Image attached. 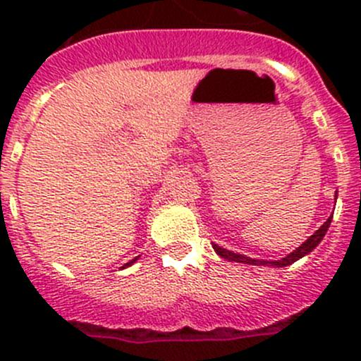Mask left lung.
Masks as SVG:
<instances>
[{
  "mask_svg": "<svg viewBox=\"0 0 361 361\" xmlns=\"http://www.w3.org/2000/svg\"><path fill=\"white\" fill-rule=\"evenodd\" d=\"M336 199H337V195H336ZM330 221H332V216H330L329 220H326L325 224H323L322 227H319L318 231H316L314 234H312L311 238H309L307 241L304 243V245L298 246V248L295 250L293 253H290L288 257L283 258V260H276V262L253 260V258L243 257V255H239V253H232V251L220 248V246H216V245H213V250L216 251V253L220 255L221 258H225V260H231V262H241V264H251V265H276V267H286V265H292L293 262H297L298 258H302V257H305V255H307V253H311V251L314 250L316 246L319 245V243H322V239L325 238L326 231H329Z\"/></svg>",
  "mask_w": 361,
  "mask_h": 361,
  "instance_id": "obj_1",
  "label": "left lung"
}]
</instances>
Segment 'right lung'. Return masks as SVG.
I'll return each instance as SVG.
<instances>
[{
  "label": "right lung",
  "instance_id": "add662e5",
  "mask_svg": "<svg viewBox=\"0 0 361 361\" xmlns=\"http://www.w3.org/2000/svg\"><path fill=\"white\" fill-rule=\"evenodd\" d=\"M133 262H136V258H134V260H130V262H129V264H126V265H130V264H133Z\"/></svg>",
  "mask_w": 361,
  "mask_h": 361
}]
</instances>
